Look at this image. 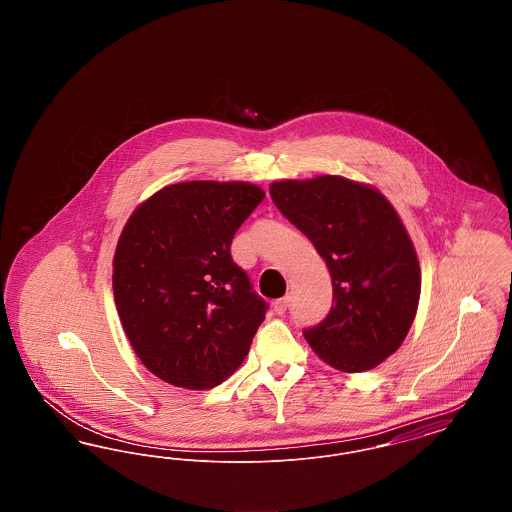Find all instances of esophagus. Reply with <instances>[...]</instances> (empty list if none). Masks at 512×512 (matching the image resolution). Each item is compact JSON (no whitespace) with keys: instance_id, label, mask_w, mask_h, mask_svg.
Instances as JSON below:
<instances>
[{"instance_id":"1","label":"esophagus","mask_w":512,"mask_h":512,"mask_svg":"<svg viewBox=\"0 0 512 512\" xmlns=\"http://www.w3.org/2000/svg\"><path fill=\"white\" fill-rule=\"evenodd\" d=\"M288 305H290V297L286 295V297H282V299H276L274 305H272V309H274L276 315H284L286 309H288Z\"/></svg>"}]
</instances>
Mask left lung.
<instances>
[{
  "mask_svg": "<svg viewBox=\"0 0 512 512\" xmlns=\"http://www.w3.org/2000/svg\"><path fill=\"white\" fill-rule=\"evenodd\" d=\"M268 190L332 276L334 305L305 330V340L341 372L382 365L413 326L422 282L413 240L395 207L378 188L336 174L282 178Z\"/></svg>",
  "mask_w": 512,
  "mask_h": 512,
  "instance_id": "1",
  "label": "left lung"
}]
</instances>
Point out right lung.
<instances>
[{
  "mask_svg": "<svg viewBox=\"0 0 512 512\" xmlns=\"http://www.w3.org/2000/svg\"><path fill=\"white\" fill-rule=\"evenodd\" d=\"M263 199L251 182L190 180L149 195L126 220L115 305L134 353L163 382L209 390L244 363L267 305L230 244Z\"/></svg>",
  "mask_w": 512,
  "mask_h": 512,
  "instance_id": "obj_1",
  "label": "right lung"
}]
</instances>
